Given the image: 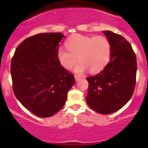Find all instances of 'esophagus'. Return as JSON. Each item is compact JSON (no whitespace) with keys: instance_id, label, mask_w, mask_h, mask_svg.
Listing matches in <instances>:
<instances>
[{"instance_id":"1","label":"esophagus","mask_w":148,"mask_h":148,"mask_svg":"<svg viewBox=\"0 0 148 148\" xmlns=\"http://www.w3.org/2000/svg\"><path fill=\"white\" fill-rule=\"evenodd\" d=\"M75 79L76 82H78V80H80L81 79V77L80 76H78V75H75Z\"/></svg>"}]
</instances>
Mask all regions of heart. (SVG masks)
<instances>
[{"label":"heart","instance_id":"b5f03b06","mask_svg":"<svg viewBox=\"0 0 148 148\" xmlns=\"http://www.w3.org/2000/svg\"><path fill=\"white\" fill-rule=\"evenodd\" d=\"M67 49L58 48L57 58L60 64L66 70H70L77 60L78 64L74 68L77 74H82L88 70L92 73L103 70L110 58V44L107 38L101 35L85 36L77 35L66 42Z\"/></svg>","mask_w":148,"mask_h":148}]
</instances>
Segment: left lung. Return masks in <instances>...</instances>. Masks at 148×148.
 <instances>
[{
	"instance_id": "left-lung-1",
	"label": "left lung",
	"mask_w": 148,
	"mask_h": 148,
	"mask_svg": "<svg viewBox=\"0 0 148 148\" xmlns=\"http://www.w3.org/2000/svg\"><path fill=\"white\" fill-rule=\"evenodd\" d=\"M110 44V61L95 76L88 77L87 104L101 114H110L123 108L133 95L136 84V57L122 36L103 31Z\"/></svg>"
}]
</instances>
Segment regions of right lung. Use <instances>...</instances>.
<instances>
[{"label":"right lung","mask_w":148,"mask_h":148,"mask_svg":"<svg viewBox=\"0 0 148 148\" xmlns=\"http://www.w3.org/2000/svg\"><path fill=\"white\" fill-rule=\"evenodd\" d=\"M64 35L40 33L25 39L12 59L13 91L22 105L46 118L63 108L75 84L73 75L61 66L57 51Z\"/></svg>","instance_id":"right-lung-1"}]
</instances>
